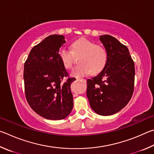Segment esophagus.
<instances>
[{"mask_svg":"<svg viewBox=\"0 0 154 154\" xmlns=\"http://www.w3.org/2000/svg\"><path fill=\"white\" fill-rule=\"evenodd\" d=\"M76 80L78 81H82L83 82H86V80L84 79H80V78H76Z\"/></svg>","mask_w":154,"mask_h":154,"instance_id":"obj_1","label":"esophagus"}]
</instances>
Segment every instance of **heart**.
<instances>
[{
  "label": "heart",
  "mask_w": 154,
  "mask_h": 154,
  "mask_svg": "<svg viewBox=\"0 0 154 154\" xmlns=\"http://www.w3.org/2000/svg\"><path fill=\"white\" fill-rule=\"evenodd\" d=\"M80 64L72 71L73 76L80 77L91 73L99 74L106 67L107 62V52L101 45H96L92 40L80 38L71 44V51L61 48L59 52V59L66 69H69L75 63V57H79Z\"/></svg>",
  "instance_id": "obj_1"
}]
</instances>
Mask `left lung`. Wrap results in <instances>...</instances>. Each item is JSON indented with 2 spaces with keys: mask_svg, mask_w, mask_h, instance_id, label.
Here are the masks:
<instances>
[{
  "mask_svg": "<svg viewBox=\"0 0 154 154\" xmlns=\"http://www.w3.org/2000/svg\"><path fill=\"white\" fill-rule=\"evenodd\" d=\"M107 52L105 68L87 80V95L97 114L110 116L124 108L134 91V64L128 48L110 35L100 36Z\"/></svg>",
  "mask_w": 154,
  "mask_h": 154,
  "instance_id": "1",
  "label": "left lung"
}]
</instances>
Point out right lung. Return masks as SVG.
<instances>
[{"instance_id": "add662e5", "label": "right lung", "mask_w": 154, "mask_h": 154, "mask_svg": "<svg viewBox=\"0 0 154 154\" xmlns=\"http://www.w3.org/2000/svg\"><path fill=\"white\" fill-rule=\"evenodd\" d=\"M64 43L62 35L47 36L32 48L24 63L26 100L36 114L48 120L64 119L73 108L70 85L75 79L69 77L59 57Z\"/></svg>"}]
</instances>
